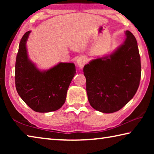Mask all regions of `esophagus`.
Returning <instances> with one entry per match:
<instances>
[{
	"mask_svg": "<svg viewBox=\"0 0 154 154\" xmlns=\"http://www.w3.org/2000/svg\"><path fill=\"white\" fill-rule=\"evenodd\" d=\"M87 62V58L85 56H81L77 60V64L79 68H83Z\"/></svg>",
	"mask_w": 154,
	"mask_h": 154,
	"instance_id": "obj_1",
	"label": "esophagus"
}]
</instances>
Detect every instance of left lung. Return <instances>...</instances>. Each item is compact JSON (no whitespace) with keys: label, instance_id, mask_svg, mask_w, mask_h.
Instances as JSON below:
<instances>
[{"label":"left lung","instance_id":"left-lung-1","mask_svg":"<svg viewBox=\"0 0 154 154\" xmlns=\"http://www.w3.org/2000/svg\"><path fill=\"white\" fill-rule=\"evenodd\" d=\"M124 43L110 55L92 60L83 67L90 105L100 112L119 111L139 88L141 66L137 42L128 30Z\"/></svg>","mask_w":154,"mask_h":154}]
</instances>
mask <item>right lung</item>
I'll return each instance as SVG.
<instances>
[{"instance_id":"right-lung-1","label":"right lung","mask_w":154,"mask_h":154,"mask_svg":"<svg viewBox=\"0 0 154 154\" xmlns=\"http://www.w3.org/2000/svg\"><path fill=\"white\" fill-rule=\"evenodd\" d=\"M31 31L22 36L15 62V88L24 102L39 113L59 109L66 100V93L76 73L73 63L60 62L40 71L28 58L26 42Z\"/></svg>"}]
</instances>
